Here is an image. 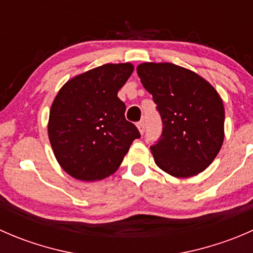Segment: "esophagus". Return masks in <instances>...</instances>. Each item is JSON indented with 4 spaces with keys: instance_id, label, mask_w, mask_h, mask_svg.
Listing matches in <instances>:
<instances>
[{
    "instance_id": "obj_1",
    "label": "esophagus",
    "mask_w": 253,
    "mask_h": 253,
    "mask_svg": "<svg viewBox=\"0 0 253 253\" xmlns=\"http://www.w3.org/2000/svg\"><path fill=\"white\" fill-rule=\"evenodd\" d=\"M137 127H138V129L141 133H144V131H145V122L144 121H139L138 124H137Z\"/></svg>"
}]
</instances>
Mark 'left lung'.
<instances>
[{
    "label": "left lung",
    "instance_id": "1",
    "mask_svg": "<svg viewBox=\"0 0 253 253\" xmlns=\"http://www.w3.org/2000/svg\"><path fill=\"white\" fill-rule=\"evenodd\" d=\"M153 95L163 133L150 147L154 162L174 177L198 175L211 164L224 142L223 100L200 75L170 62H144L137 67Z\"/></svg>",
    "mask_w": 253,
    "mask_h": 253
}]
</instances>
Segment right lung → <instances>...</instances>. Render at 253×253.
Here are the masks:
<instances>
[{"instance_id": "right-lung-1", "label": "right lung", "mask_w": 253, "mask_h": 253, "mask_svg": "<svg viewBox=\"0 0 253 253\" xmlns=\"http://www.w3.org/2000/svg\"><path fill=\"white\" fill-rule=\"evenodd\" d=\"M133 65L106 63L63 84L52 101L47 133L60 167L81 181L114 174L141 134L117 96Z\"/></svg>"}]
</instances>
